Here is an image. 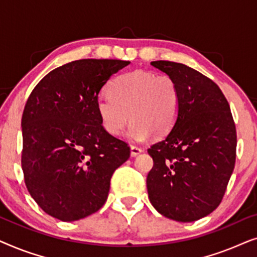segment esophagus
Here are the masks:
<instances>
[{
  "instance_id": "34e87169",
  "label": "esophagus",
  "mask_w": 257,
  "mask_h": 257,
  "mask_svg": "<svg viewBox=\"0 0 257 257\" xmlns=\"http://www.w3.org/2000/svg\"><path fill=\"white\" fill-rule=\"evenodd\" d=\"M142 152H143V150L140 149V147L135 146V145H131V156H132V157L139 156V154L142 153Z\"/></svg>"
}]
</instances>
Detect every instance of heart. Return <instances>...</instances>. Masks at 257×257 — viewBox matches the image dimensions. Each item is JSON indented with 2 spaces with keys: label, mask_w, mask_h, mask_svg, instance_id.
<instances>
[{
  "label": "heart",
  "mask_w": 257,
  "mask_h": 257,
  "mask_svg": "<svg viewBox=\"0 0 257 257\" xmlns=\"http://www.w3.org/2000/svg\"><path fill=\"white\" fill-rule=\"evenodd\" d=\"M110 96L97 100L101 125L111 136L121 135L131 119L128 136L143 142L154 133L167 135L180 113V90L173 77L149 70H135L112 80Z\"/></svg>",
  "instance_id": "1"
}]
</instances>
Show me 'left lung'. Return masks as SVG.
Segmentation results:
<instances>
[{
  "mask_svg": "<svg viewBox=\"0 0 257 257\" xmlns=\"http://www.w3.org/2000/svg\"><path fill=\"white\" fill-rule=\"evenodd\" d=\"M151 65L175 79L181 105L173 128L147 150L153 158L149 198L161 215L192 222L222 201L236 159L235 122L226 97L208 77L181 63Z\"/></svg>",
  "mask_w": 257,
  "mask_h": 257,
  "instance_id": "1",
  "label": "left lung"
}]
</instances>
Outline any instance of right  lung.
I'll return each instance as SVG.
<instances>
[{
	"label": "right lung",
	"mask_w": 257,
	"mask_h": 257,
	"mask_svg": "<svg viewBox=\"0 0 257 257\" xmlns=\"http://www.w3.org/2000/svg\"><path fill=\"white\" fill-rule=\"evenodd\" d=\"M120 59H78L56 68L34 87L22 115L24 182L37 205L76 221L106 201L113 172L130 158L127 143L108 135L97 111L104 84L128 65Z\"/></svg>",
	"instance_id": "obj_1"
}]
</instances>
